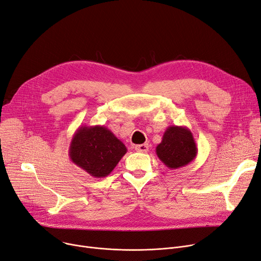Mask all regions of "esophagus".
Here are the masks:
<instances>
[{"label": "esophagus", "mask_w": 261, "mask_h": 261, "mask_svg": "<svg viewBox=\"0 0 261 261\" xmlns=\"http://www.w3.org/2000/svg\"><path fill=\"white\" fill-rule=\"evenodd\" d=\"M135 150H136L137 152H142V153L148 152V150H149V145H148V144L137 145V146H135Z\"/></svg>", "instance_id": "1"}]
</instances>
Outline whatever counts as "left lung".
<instances>
[{
	"label": "left lung",
	"instance_id": "left-lung-1",
	"mask_svg": "<svg viewBox=\"0 0 261 261\" xmlns=\"http://www.w3.org/2000/svg\"><path fill=\"white\" fill-rule=\"evenodd\" d=\"M198 149L191 130L185 126H169L162 142L156 147L159 159L171 170L192 163Z\"/></svg>",
	"mask_w": 261,
	"mask_h": 261
}]
</instances>
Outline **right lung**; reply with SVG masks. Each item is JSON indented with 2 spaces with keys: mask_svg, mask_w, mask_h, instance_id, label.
I'll return each mask as SVG.
<instances>
[{
  "mask_svg": "<svg viewBox=\"0 0 261 261\" xmlns=\"http://www.w3.org/2000/svg\"><path fill=\"white\" fill-rule=\"evenodd\" d=\"M127 148L105 126H80L69 147V158L93 177H106L113 171Z\"/></svg>",
  "mask_w": 261,
  "mask_h": 261,
  "instance_id": "obj_1",
  "label": "right lung"
}]
</instances>
